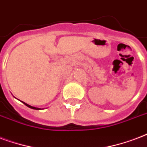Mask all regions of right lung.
I'll return each instance as SVG.
<instances>
[{
	"label": "right lung",
	"instance_id": "add662e5",
	"mask_svg": "<svg viewBox=\"0 0 147 147\" xmlns=\"http://www.w3.org/2000/svg\"><path fill=\"white\" fill-rule=\"evenodd\" d=\"M23 102V103H24V105H25V106H28V107H29V108L33 109H40V108H37V107H34V106H30V105H28V104L25 103V102Z\"/></svg>",
	"mask_w": 147,
	"mask_h": 147
}]
</instances>
